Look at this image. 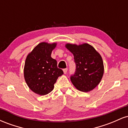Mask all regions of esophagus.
<instances>
[{
  "label": "esophagus",
  "instance_id": "1",
  "mask_svg": "<svg viewBox=\"0 0 128 128\" xmlns=\"http://www.w3.org/2000/svg\"><path fill=\"white\" fill-rule=\"evenodd\" d=\"M67 70H68V69H67V68H64V69H63V72H64V74H66V73H67Z\"/></svg>",
  "mask_w": 128,
  "mask_h": 128
}]
</instances>
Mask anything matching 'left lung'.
Masks as SVG:
<instances>
[{"mask_svg": "<svg viewBox=\"0 0 128 128\" xmlns=\"http://www.w3.org/2000/svg\"><path fill=\"white\" fill-rule=\"evenodd\" d=\"M66 48L72 53L76 63V72L70 80L76 89L90 92L100 82L104 72V62L100 55L88 43H67Z\"/></svg>", "mask_w": 128, "mask_h": 128, "instance_id": "1", "label": "left lung"}]
</instances>
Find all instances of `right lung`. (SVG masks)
<instances>
[{"instance_id": "1", "label": "right lung", "mask_w": 128, "mask_h": 128, "mask_svg": "<svg viewBox=\"0 0 128 128\" xmlns=\"http://www.w3.org/2000/svg\"><path fill=\"white\" fill-rule=\"evenodd\" d=\"M56 46V42H40L26 57L24 79L29 88L41 96L52 92L57 79L64 73L57 67L56 61L51 57Z\"/></svg>"}]
</instances>
